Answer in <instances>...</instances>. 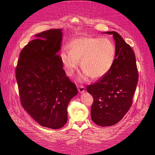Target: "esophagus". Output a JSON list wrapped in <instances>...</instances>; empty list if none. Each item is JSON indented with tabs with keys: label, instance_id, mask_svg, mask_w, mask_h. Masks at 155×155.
<instances>
[{
	"label": "esophagus",
	"instance_id": "1",
	"mask_svg": "<svg viewBox=\"0 0 155 155\" xmlns=\"http://www.w3.org/2000/svg\"><path fill=\"white\" fill-rule=\"evenodd\" d=\"M78 90L80 94H82L85 92V88L83 86H79L78 87Z\"/></svg>",
	"mask_w": 155,
	"mask_h": 155
}]
</instances>
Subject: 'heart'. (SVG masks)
Masks as SVG:
<instances>
[{"label": "heart", "instance_id": "1", "mask_svg": "<svg viewBox=\"0 0 155 155\" xmlns=\"http://www.w3.org/2000/svg\"><path fill=\"white\" fill-rule=\"evenodd\" d=\"M115 45L110 39L99 37H81L70 45V51L60 53V60L67 73L71 75L79 64L83 69L80 78L87 80L91 75L100 78L113 66L116 58Z\"/></svg>", "mask_w": 155, "mask_h": 155}]
</instances>
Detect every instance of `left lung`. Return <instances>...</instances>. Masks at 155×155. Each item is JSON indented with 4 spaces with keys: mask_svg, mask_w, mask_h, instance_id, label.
I'll return each instance as SVG.
<instances>
[{
    "mask_svg": "<svg viewBox=\"0 0 155 155\" xmlns=\"http://www.w3.org/2000/svg\"><path fill=\"white\" fill-rule=\"evenodd\" d=\"M113 35L116 45V58L110 71L87 91L94 97L91 116L99 126L114 125L129 110L138 81L135 54L117 32H103Z\"/></svg>",
    "mask_w": 155,
    "mask_h": 155,
    "instance_id": "left-lung-1",
    "label": "left lung"
}]
</instances>
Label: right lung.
<instances>
[{
	"label": "right lung",
	"instance_id": "1",
	"mask_svg": "<svg viewBox=\"0 0 155 155\" xmlns=\"http://www.w3.org/2000/svg\"><path fill=\"white\" fill-rule=\"evenodd\" d=\"M20 53L15 70L23 108L45 127L58 129L67 121V106L78 90L63 68L59 52L62 29L35 35Z\"/></svg>",
	"mask_w": 155,
	"mask_h": 155
}]
</instances>
